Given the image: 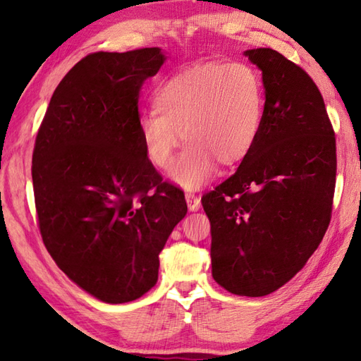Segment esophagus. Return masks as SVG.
<instances>
[{
	"mask_svg": "<svg viewBox=\"0 0 361 361\" xmlns=\"http://www.w3.org/2000/svg\"><path fill=\"white\" fill-rule=\"evenodd\" d=\"M186 203H188V208H189L190 212L198 211V209H200V206H202L200 197H197L195 194H190V192L186 194Z\"/></svg>",
	"mask_w": 361,
	"mask_h": 361,
	"instance_id": "esophagus-1",
	"label": "esophagus"
}]
</instances>
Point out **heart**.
<instances>
[{"label": "heart", "mask_w": 361, "mask_h": 361, "mask_svg": "<svg viewBox=\"0 0 361 361\" xmlns=\"http://www.w3.org/2000/svg\"><path fill=\"white\" fill-rule=\"evenodd\" d=\"M153 111L140 121V140L153 166L166 169L183 141L169 178L198 189L217 163L240 164L255 149L262 128L265 96L257 71L247 63L208 62L186 68L161 83Z\"/></svg>", "instance_id": "heart-1"}]
</instances>
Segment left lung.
Here are the masks:
<instances>
[{
  "mask_svg": "<svg viewBox=\"0 0 361 361\" xmlns=\"http://www.w3.org/2000/svg\"><path fill=\"white\" fill-rule=\"evenodd\" d=\"M262 71L264 121L237 172L203 195L212 278L240 296H265L307 264L331 221L335 133L315 82L278 51H245Z\"/></svg>",
  "mask_w": 361,
  "mask_h": 361,
  "instance_id": "8db88e82",
  "label": "left lung"
}]
</instances>
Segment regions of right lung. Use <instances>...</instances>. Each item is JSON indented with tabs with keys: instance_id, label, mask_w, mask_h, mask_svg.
Segmentation results:
<instances>
[{
	"instance_id": "right-lung-1",
	"label": "right lung",
	"mask_w": 361,
	"mask_h": 361,
	"mask_svg": "<svg viewBox=\"0 0 361 361\" xmlns=\"http://www.w3.org/2000/svg\"><path fill=\"white\" fill-rule=\"evenodd\" d=\"M166 59L161 48L90 54L54 91L35 140L44 247L75 286L106 304L155 286L159 252L188 212L185 194L163 183L140 140V90Z\"/></svg>"
}]
</instances>
